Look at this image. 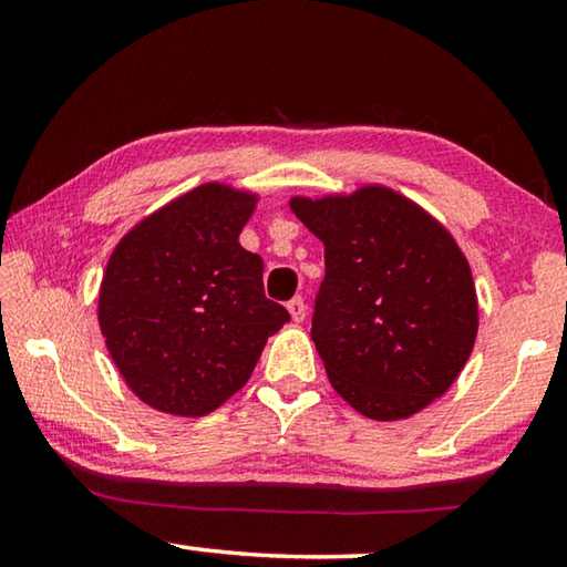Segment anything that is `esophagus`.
<instances>
[{
  "label": "esophagus",
  "mask_w": 567,
  "mask_h": 567,
  "mask_svg": "<svg viewBox=\"0 0 567 567\" xmlns=\"http://www.w3.org/2000/svg\"><path fill=\"white\" fill-rule=\"evenodd\" d=\"M287 310H290L295 322H302L305 315H307V305H305L302 297H292V300L287 302Z\"/></svg>",
  "instance_id": "34e87169"
}]
</instances>
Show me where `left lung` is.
<instances>
[{
    "instance_id": "8db88e82",
    "label": "left lung",
    "mask_w": 567,
    "mask_h": 567,
    "mask_svg": "<svg viewBox=\"0 0 567 567\" xmlns=\"http://www.w3.org/2000/svg\"><path fill=\"white\" fill-rule=\"evenodd\" d=\"M290 207L324 245L310 334L332 388L372 420L415 415L475 344V285L455 239L388 187Z\"/></svg>"
}]
</instances>
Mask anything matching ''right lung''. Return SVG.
Returning <instances> with one entry per match:
<instances>
[{"instance_id":"1","label":"right lung","mask_w":567,"mask_h":567,"mask_svg":"<svg viewBox=\"0 0 567 567\" xmlns=\"http://www.w3.org/2000/svg\"><path fill=\"white\" fill-rule=\"evenodd\" d=\"M255 197L203 185L122 237L100 290V328L150 408L197 417L245 385L290 312L265 297L262 257L239 245Z\"/></svg>"}]
</instances>
